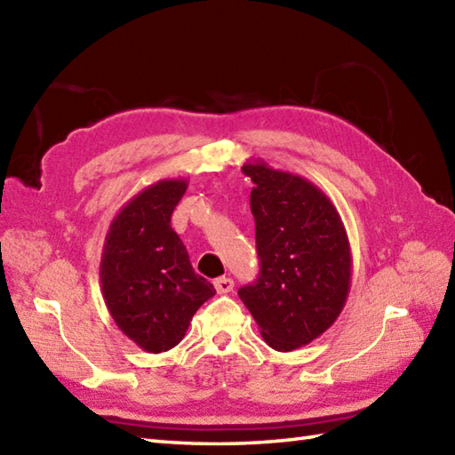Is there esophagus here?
I'll list each match as a JSON object with an SVG mask.
<instances>
[{
    "instance_id": "1",
    "label": "esophagus",
    "mask_w": 455,
    "mask_h": 455,
    "mask_svg": "<svg viewBox=\"0 0 455 455\" xmlns=\"http://www.w3.org/2000/svg\"><path fill=\"white\" fill-rule=\"evenodd\" d=\"M233 287H235V282L230 277H217L215 279V289H217V293H220V295L230 293V291H233Z\"/></svg>"
}]
</instances>
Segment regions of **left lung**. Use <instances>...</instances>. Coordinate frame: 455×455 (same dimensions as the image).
Masks as SVG:
<instances>
[{
	"mask_svg": "<svg viewBox=\"0 0 455 455\" xmlns=\"http://www.w3.org/2000/svg\"><path fill=\"white\" fill-rule=\"evenodd\" d=\"M254 181L259 277L238 289L259 334L277 352L297 350L340 316L352 283V252L340 212L315 183L248 160Z\"/></svg>",
	"mask_w": 455,
	"mask_h": 455,
	"instance_id": "obj_1",
	"label": "left lung"
}]
</instances>
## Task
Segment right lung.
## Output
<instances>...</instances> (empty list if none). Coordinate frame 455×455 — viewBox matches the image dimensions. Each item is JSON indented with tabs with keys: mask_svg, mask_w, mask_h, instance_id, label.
Returning <instances> with one entry per match:
<instances>
[{
	"mask_svg": "<svg viewBox=\"0 0 455 455\" xmlns=\"http://www.w3.org/2000/svg\"><path fill=\"white\" fill-rule=\"evenodd\" d=\"M186 189L181 178L144 188L111 220L101 252L108 311L119 331L150 354L178 346L197 308L215 295V287L193 272L170 225Z\"/></svg>",
	"mask_w": 455,
	"mask_h": 455,
	"instance_id": "add662e5",
	"label": "right lung"
}]
</instances>
